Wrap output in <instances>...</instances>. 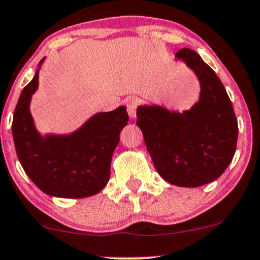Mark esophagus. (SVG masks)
<instances>
[{
	"mask_svg": "<svg viewBox=\"0 0 260 260\" xmlns=\"http://www.w3.org/2000/svg\"><path fill=\"white\" fill-rule=\"evenodd\" d=\"M126 105H127L128 115H129V117L132 118V120H134V118L137 117V106H138V100L136 98L127 99Z\"/></svg>",
	"mask_w": 260,
	"mask_h": 260,
	"instance_id": "34e87169",
	"label": "esophagus"
}]
</instances>
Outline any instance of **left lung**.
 Wrapping results in <instances>:
<instances>
[{
  "instance_id": "obj_1",
  "label": "left lung",
  "mask_w": 260,
  "mask_h": 260,
  "mask_svg": "<svg viewBox=\"0 0 260 260\" xmlns=\"http://www.w3.org/2000/svg\"><path fill=\"white\" fill-rule=\"evenodd\" d=\"M176 58L198 77L199 102L183 112L139 105L137 124L157 173L173 185L198 187L219 178L230 165L239 126L217 74L192 49H180Z\"/></svg>"
}]
</instances>
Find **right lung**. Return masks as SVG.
Returning a JSON list of instances; mask_svg holds the SVG:
<instances>
[{"label": "right lung", "instance_id": "1", "mask_svg": "<svg viewBox=\"0 0 260 260\" xmlns=\"http://www.w3.org/2000/svg\"><path fill=\"white\" fill-rule=\"evenodd\" d=\"M43 61L45 58L15 106L12 133L18 158L27 177L47 195L61 199L93 196L110 179L112 154L128 122L126 106L96 112L71 133L42 136L31 116L30 103L39 88Z\"/></svg>", "mask_w": 260, "mask_h": 260}]
</instances>
